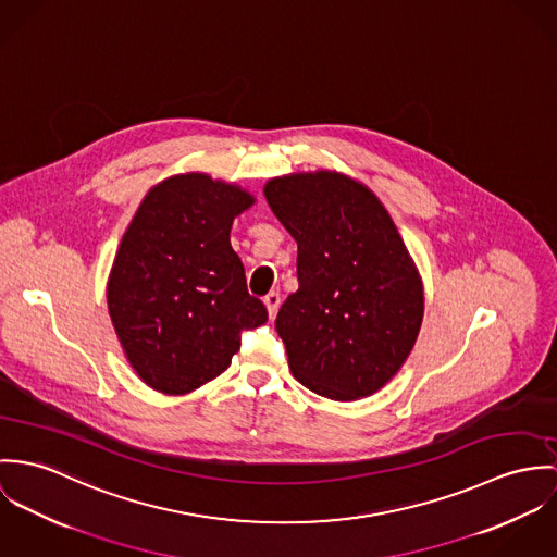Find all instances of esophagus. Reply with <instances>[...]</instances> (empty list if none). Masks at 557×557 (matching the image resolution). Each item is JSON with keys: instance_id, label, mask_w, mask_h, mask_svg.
<instances>
[{"instance_id": "obj_1", "label": "esophagus", "mask_w": 557, "mask_h": 557, "mask_svg": "<svg viewBox=\"0 0 557 557\" xmlns=\"http://www.w3.org/2000/svg\"><path fill=\"white\" fill-rule=\"evenodd\" d=\"M280 301H282V299H280V293H275V290L264 297V306L269 309V315H271V318H275L277 309H280Z\"/></svg>"}]
</instances>
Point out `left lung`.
Listing matches in <instances>:
<instances>
[{
	"label": "left lung",
	"mask_w": 557,
	"mask_h": 557,
	"mask_svg": "<svg viewBox=\"0 0 557 557\" xmlns=\"http://www.w3.org/2000/svg\"><path fill=\"white\" fill-rule=\"evenodd\" d=\"M264 196L299 248V290L275 320L295 377L337 401L380 391L408 359L425 306L388 211L335 171L275 177Z\"/></svg>",
	"instance_id": "8db88e82"
}]
</instances>
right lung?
I'll use <instances>...</instances> for the list:
<instances>
[{
    "label": "right lung",
    "instance_id": "add662e5",
    "mask_svg": "<svg viewBox=\"0 0 557 557\" xmlns=\"http://www.w3.org/2000/svg\"><path fill=\"white\" fill-rule=\"evenodd\" d=\"M253 198L202 173L151 187L117 249L107 301L129 366L151 388L184 395L218 377L242 333L267 322L251 297L233 220Z\"/></svg>",
    "mask_w": 557,
    "mask_h": 557
}]
</instances>
